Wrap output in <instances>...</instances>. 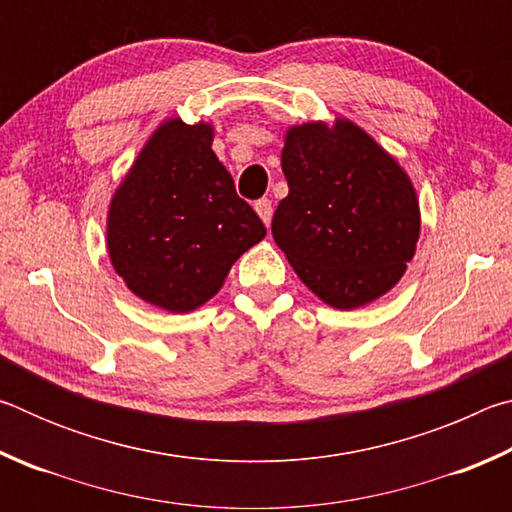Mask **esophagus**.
I'll return each instance as SVG.
<instances>
[{"mask_svg":"<svg viewBox=\"0 0 512 512\" xmlns=\"http://www.w3.org/2000/svg\"><path fill=\"white\" fill-rule=\"evenodd\" d=\"M255 212L259 214V219H262L266 225H271L273 219V203L268 201V198H259L255 203Z\"/></svg>","mask_w":512,"mask_h":512,"instance_id":"esophagus-1","label":"esophagus"}]
</instances>
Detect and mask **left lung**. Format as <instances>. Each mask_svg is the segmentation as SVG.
Wrapping results in <instances>:
<instances>
[{"label":"left lung","instance_id":"1","mask_svg":"<svg viewBox=\"0 0 512 512\" xmlns=\"http://www.w3.org/2000/svg\"><path fill=\"white\" fill-rule=\"evenodd\" d=\"M282 171L289 196L273 239L293 271L336 309L391 291L415 255L420 205L411 178L350 119L291 126Z\"/></svg>","mask_w":512,"mask_h":512}]
</instances>
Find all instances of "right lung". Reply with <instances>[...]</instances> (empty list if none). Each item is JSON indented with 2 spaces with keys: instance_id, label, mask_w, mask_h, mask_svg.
I'll list each match as a JSON object with an SVG mask.
<instances>
[{
  "instance_id": "add662e5",
  "label": "right lung",
  "mask_w": 512,
  "mask_h": 512,
  "mask_svg": "<svg viewBox=\"0 0 512 512\" xmlns=\"http://www.w3.org/2000/svg\"><path fill=\"white\" fill-rule=\"evenodd\" d=\"M214 131L173 117L155 131L108 210V255L149 305L185 314L219 293L266 228L212 151Z\"/></svg>"
}]
</instances>
